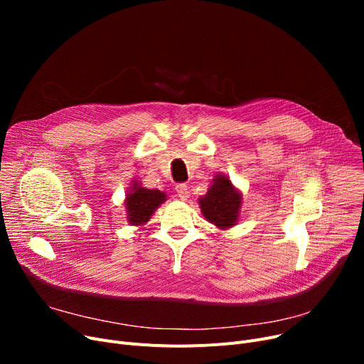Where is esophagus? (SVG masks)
<instances>
[{"label": "esophagus", "instance_id": "esophagus-1", "mask_svg": "<svg viewBox=\"0 0 364 364\" xmlns=\"http://www.w3.org/2000/svg\"><path fill=\"white\" fill-rule=\"evenodd\" d=\"M176 192H177V198L181 200H186L188 198V187L186 184H177L176 186Z\"/></svg>", "mask_w": 364, "mask_h": 364}]
</instances>
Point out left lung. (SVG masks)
Segmentation results:
<instances>
[{
	"label": "left lung",
	"mask_w": 364,
	"mask_h": 364,
	"mask_svg": "<svg viewBox=\"0 0 364 364\" xmlns=\"http://www.w3.org/2000/svg\"><path fill=\"white\" fill-rule=\"evenodd\" d=\"M203 217L220 230L237 224L242 209V193L227 176L217 174L205 196L199 198Z\"/></svg>",
	"instance_id": "1"
}]
</instances>
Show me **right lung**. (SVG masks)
Masks as SVG:
<instances>
[{"label": "right lung", "instance_id": "obj_1", "mask_svg": "<svg viewBox=\"0 0 364 364\" xmlns=\"http://www.w3.org/2000/svg\"><path fill=\"white\" fill-rule=\"evenodd\" d=\"M165 200L166 195L161 190L146 188L137 180H132L124 202L128 223L137 227L144 225Z\"/></svg>", "mask_w": 364, "mask_h": 364}]
</instances>
